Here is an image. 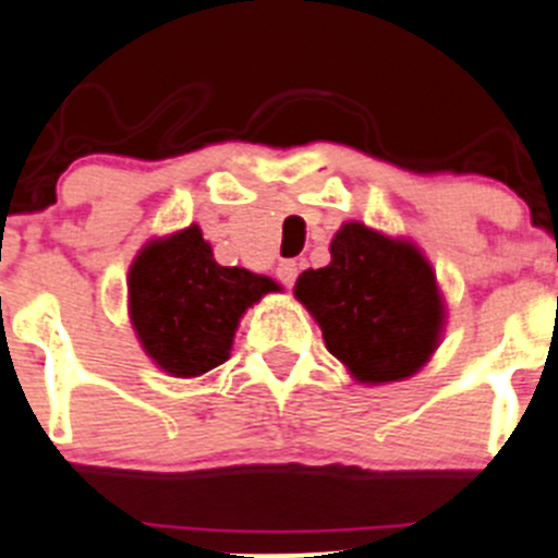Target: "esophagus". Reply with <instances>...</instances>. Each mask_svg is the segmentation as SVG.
<instances>
[{
    "instance_id": "34e87169",
    "label": "esophagus",
    "mask_w": 558,
    "mask_h": 558,
    "mask_svg": "<svg viewBox=\"0 0 558 558\" xmlns=\"http://www.w3.org/2000/svg\"><path fill=\"white\" fill-rule=\"evenodd\" d=\"M296 275H300V264L296 262H280L278 264V280L286 286V289H291V286L296 283Z\"/></svg>"
}]
</instances>
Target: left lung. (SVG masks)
<instances>
[{
    "label": "left lung",
    "instance_id": "obj_1",
    "mask_svg": "<svg viewBox=\"0 0 558 558\" xmlns=\"http://www.w3.org/2000/svg\"><path fill=\"white\" fill-rule=\"evenodd\" d=\"M332 262L296 278L294 294L316 316L329 354L365 384L398 381L439 343L436 275L423 253L362 223L335 234Z\"/></svg>",
    "mask_w": 558,
    "mask_h": 558
}]
</instances>
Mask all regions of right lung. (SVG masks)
<instances>
[{"instance_id": "right-lung-1", "label": "right lung", "mask_w": 558, "mask_h": 558, "mask_svg": "<svg viewBox=\"0 0 558 558\" xmlns=\"http://www.w3.org/2000/svg\"><path fill=\"white\" fill-rule=\"evenodd\" d=\"M278 289L242 267H220L202 229L149 242L130 267V318L144 351L171 376H202L229 360L240 316Z\"/></svg>"}]
</instances>
